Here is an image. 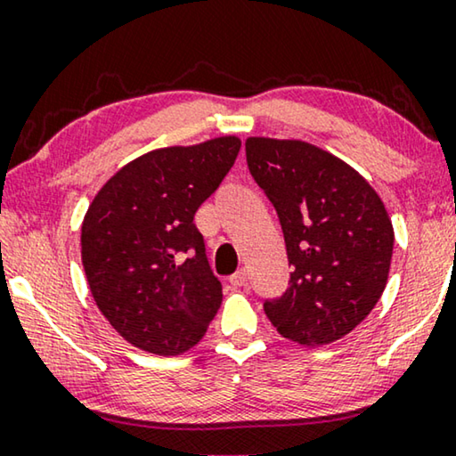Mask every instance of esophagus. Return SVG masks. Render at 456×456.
Wrapping results in <instances>:
<instances>
[{
	"instance_id": "esophagus-1",
	"label": "esophagus",
	"mask_w": 456,
	"mask_h": 456,
	"mask_svg": "<svg viewBox=\"0 0 456 456\" xmlns=\"http://www.w3.org/2000/svg\"><path fill=\"white\" fill-rule=\"evenodd\" d=\"M228 282H230V286H232V289H240V286L247 284V272L239 270L236 273H232V276H230Z\"/></svg>"
}]
</instances>
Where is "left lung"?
Returning a JSON list of instances; mask_svg holds the SVG:
<instances>
[{
  "label": "left lung",
  "instance_id": "1",
  "mask_svg": "<svg viewBox=\"0 0 456 456\" xmlns=\"http://www.w3.org/2000/svg\"><path fill=\"white\" fill-rule=\"evenodd\" d=\"M248 172L276 208L292 265L289 289L264 303L284 338L322 346L370 315L388 282L395 230L357 170L305 141L248 136Z\"/></svg>",
  "mask_w": 456,
  "mask_h": 456
}]
</instances>
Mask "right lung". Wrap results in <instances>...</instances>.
Wrapping results in <instances>:
<instances>
[{"label": "right lung", "mask_w": 456, "mask_h": 456, "mask_svg": "<svg viewBox=\"0 0 456 456\" xmlns=\"http://www.w3.org/2000/svg\"><path fill=\"white\" fill-rule=\"evenodd\" d=\"M240 151L239 136L164 147L120 167L80 228L91 295L118 334L141 351L183 354L222 305L195 214Z\"/></svg>", "instance_id": "obj_1"}]
</instances>
